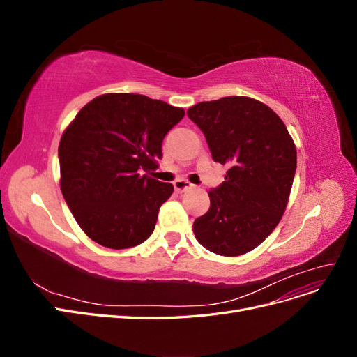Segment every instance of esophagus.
<instances>
[{"label":"esophagus","instance_id":"1","mask_svg":"<svg viewBox=\"0 0 357 357\" xmlns=\"http://www.w3.org/2000/svg\"><path fill=\"white\" fill-rule=\"evenodd\" d=\"M193 185L192 183H189L188 180H185V178H178V180H176L174 181V189H176V192H178V193H181V192H185V190H188V189H190Z\"/></svg>","mask_w":357,"mask_h":357}]
</instances>
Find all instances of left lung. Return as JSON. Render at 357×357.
Returning <instances> with one entry per match:
<instances>
[{
    "label": "left lung",
    "instance_id": "8db88e82",
    "mask_svg": "<svg viewBox=\"0 0 357 357\" xmlns=\"http://www.w3.org/2000/svg\"><path fill=\"white\" fill-rule=\"evenodd\" d=\"M188 116L204 132L214 162L228 165L210 210L193 222L207 250L240 256L271 234L286 210L296 171L287 128L268 105L247 96L198 102Z\"/></svg>",
    "mask_w": 357,
    "mask_h": 357
}]
</instances>
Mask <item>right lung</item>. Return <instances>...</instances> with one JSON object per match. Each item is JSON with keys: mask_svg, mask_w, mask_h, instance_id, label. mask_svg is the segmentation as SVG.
Segmentation results:
<instances>
[{"mask_svg": "<svg viewBox=\"0 0 357 357\" xmlns=\"http://www.w3.org/2000/svg\"><path fill=\"white\" fill-rule=\"evenodd\" d=\"M185 110L139 93L96 96L59 143L61 190L84 234L104 247L129 248L152 235L174 188L150 178L162 142Z\"/></svg>", "mask_w": 357, "mask_h": 357, "instance_id": "1", "label": "right lung"}]
</instances>
